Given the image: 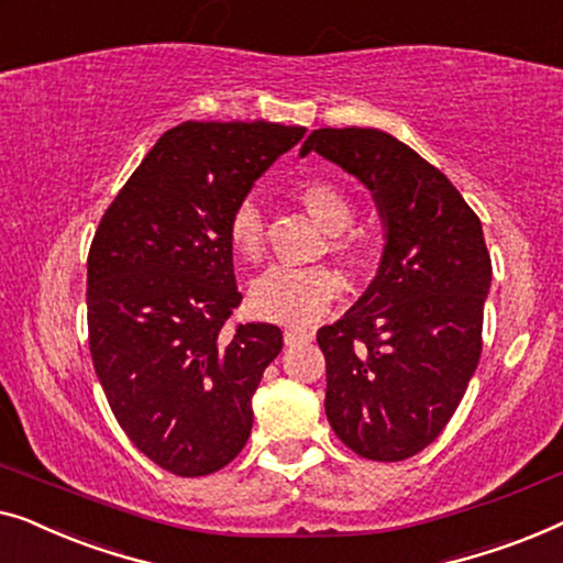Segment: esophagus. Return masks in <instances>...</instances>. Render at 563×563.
Instances as JSON below:
<instances>
[{"label": "esophagus", "mask_w": 563, "mask_h": 563, "mask_svg": "<svg viewBox=\"0 0 563 563\" xmlns=\"http://www.w3.org/2000/svg\"><path fill=\"white\" fill-rule=\"evenodd\" d=\"M283 339H285V344H288V346H296L300 342H308V339H311V331L288 327V329L283 331Z\"/></svg>", "instance_id": "34e87169"}]
</instances>
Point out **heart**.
<instances>
[{
  "mask_svg": "<svg viewBox=\"0 0 563 563\" xmlns=\"http://www.w3.org/2000/svg\"><path fill=\"white\" fill-rule=\"evenodd\" d=\"M298 199L321 221L329 232H334V250L354 252L357 236L346 234L354 221V203L342 188L327 180H308L298 186ZM229 247L242 263H257L265 252V219L260 206L244 199L234 206L227 219ZM342 278L331 267H288L278 265L260 275L250 288V308L257 319L275 323H296L306 327L327 311L339 292Z\"/></svg>",
  "mask_w": 563,
  "mask_h": 563,
  "instance_id": "obj_1",
  "label": "heart"
}]
</instances>
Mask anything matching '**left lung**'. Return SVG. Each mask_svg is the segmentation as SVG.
Returning a JSON list of instances; mask_svg holds the SVG:
<instances>
[{"label":"left lung","instance_id":"1","mask_svg":"<svg viewBox=\"0 0 563 563\" xmlns=\"http://www.w3.org/2000/svg\"><path fill=\"white\" fill-rule=\"evenodd\" d=\"M319 153L372 194L385 227L375 280L319 342L327 418L354 454L402 462L439 439L482 354L493 263L462 194L383 130H313Z\"/></svg>","mask_w":563,"mask_h":563}]
</instances>
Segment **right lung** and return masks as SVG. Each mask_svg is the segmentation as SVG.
Listing matches in <instances>:
<instances>
[{"label": "right lung", "mask_w": 563, "mask_h": 563, "mask_svg": "<svg viewBox=\"0 0 563 563\" xmlns=\"http://www.w3.org/2000/svg\"><path fill=\"white\" fill-rule=\"evenodd\" d=\"M303 132L265 120L173 126L93 234V369L130 441L178 477H203L240 454L252 395L283 350L273 323L224 329L242 300L227 219Z\"/></svg>", "instance_id": "obj_1"}]
</instances>
